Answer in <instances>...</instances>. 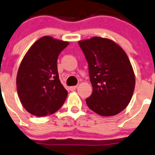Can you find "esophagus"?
I'll return each mask as SVG.
<instances>
[{
	"label": "esophagus",
	"mask_w": 155,
	"mask_h": 155,
	"mask_svg": "<svg viewBox=\"0 0 155 155\" xmlns=\"http://www.w3.org/2000/svg\"><path fill=\"white\" fill-rule=\"evenodd\" d=\"M76 88H77V85H74V86H71L70 87V90L74 91V90H75Z\"/></svg>",
	"instance_id": "esophagus-1"
}]
</instances>
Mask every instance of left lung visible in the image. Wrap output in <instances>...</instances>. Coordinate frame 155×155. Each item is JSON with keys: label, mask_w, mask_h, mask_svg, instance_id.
Listing matches in <instances>:
<instances>
[{"label": "left lung", "mask_w": 155, "mask_h": 155, "mask_svg": "<svg viewBox=\"0 0 155 155\" xmlns=\"http://www.w3.org/2000/svg\"><path fill=\"white\" fill-rule=\"evenodd\" d=\"M88 64L92 93L86 104L104 117L116 115L129 105L136 78L122 48L108 38L93 37L79 41Z\"/></svg>", "instance_id": "obj_1"}]
</instances>
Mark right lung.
<instances>
[{
	"mask_svg": "<svg viewBox=\"0 0 155 155\" xmlns=\"http://www.w3.org/2000/svg\"><path fill=\"white\" fill-rule=\"evenodd\" d=\"M68 41L45 36L34 42L21 61L16 77L17 92L27 112L50 115L60 109L67 96L59 78L57 59Z\"/></svg>",
	"mask_w": 155,
	"mask_h": 155,
	"instance_id": "1",
	"label": "right lung"
}]
</instances>
